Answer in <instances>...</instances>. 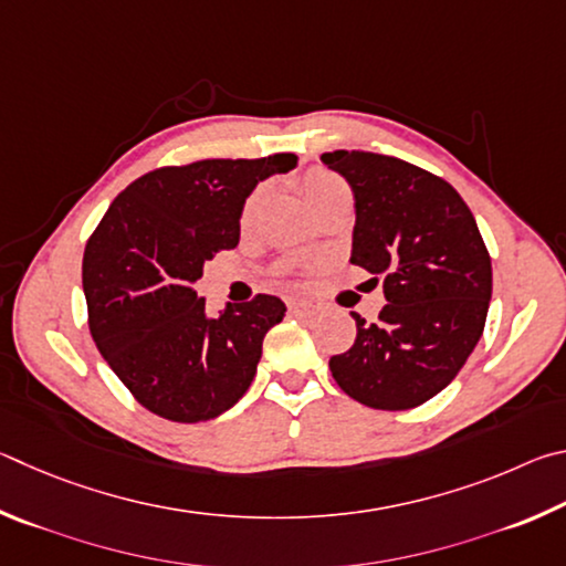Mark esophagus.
Returning a JSON list of instances; mask_svg holds the SVG:
<instances>
[{
  "instance_id": "obj_1",
  "label": "esophagus",
  "mask_w": 566,
  "mask_h": 566,
  "mask_svg": "<svg viewBox=\"0 0 566 566\" xmlns=\"http://www.w3.org/2000/svg\"><path fill=\"white\" fill-rule=\"evenodd\" d=\"M289 308L293 315H313L315 313V305L311 301H298V298L289 301Z\"/></svg>"
}]
</instances>
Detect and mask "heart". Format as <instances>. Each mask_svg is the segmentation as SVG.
Wrapping results in <instances>:
<instances>
[{
    "mask_svg": "<svg viewBox=\"0 0 566 566\" xmlns=\"http://www.w3.org/2000/svg\"><path fill=\"white\" fill-rule=\"evenodd\" d=\"M340 188H345V184L331 171H311V174H305V178H303V191H305V198H308V203L313 208L321 206L325 198L333 196L335 191H340ZM261 198H263V188H255V191L245 198L243 211H241V223L243 226L253 221Z\"/></svg>",
    "mask_w": 566,
    "mask_h": 566,
    "instance_id": "obj_1",
    "label": "heart"
}]
</instances>
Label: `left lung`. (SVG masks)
Returning <instances> with one entry per match:
<instances>
[{"instance_id": "left-lung-1", "label": "left lung", "mask_w": 566, "mask_h": 566, "mask_svg": "<svg viewBox=\"0 0 566 566\" xmlns=\"http://www.w3.org/2000/svg\"><path fill=\"white\" fill-rule=\"evenodd\" d=\"M323 164L350 184V263L382 277L378 321L353 313L358 335L331 358L345 395L375 410H410L448 388L482 338L492 261L474 216L440 176L402 158L331 151Z\"/></svg>"}]
</instances>
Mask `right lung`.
Masks as SVG:
<instances>
[{
    "mask_svg": "<svg viewBox=\"0 0 566 566\" xmlns=\"http://www.w3.org/2000/svg\"><path fill=\"white\" fill-rule=\"evenodd\" d=\"M295 164V154H273L156 168L114 198L88 238V331L116 378L158 418L213 420L251 388L285 303L261 293L211 315L193 283L206 261L238 245L253 188Z\"/></svg>",
    "mask_w": 566,
    "mask_h": 566,
    "instance_id": "right-lung-1",
    "label": "right lung"
}]
</instances>
